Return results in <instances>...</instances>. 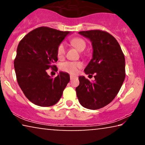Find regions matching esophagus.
I'll return each mask as SVG.
<instances>
[{
	"mask_svg": "<svg viewBox=\"0 0 145 145\" xmlns=\"http://www.w3.org/2000/svg\"><path fill=\"white\" fill-rule=\"evenodd\" d=\"M75 77H76L75 76H73V75H71V76H70V79H71V80H72V79H74L75 78Z\"/></svg>",
	"mask_w": 145,
	"mask_h": 145,
	"instance_id": "obj_1",
	"label": "esophagus"
}]
</instances>
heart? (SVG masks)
Masks as SVG:
<instances>
[{"mask_svg": "<svg viewBox=\"0 0 145 145\" xmlns=\"http://www.w3.org/2000/svg\"><path fill=\"white\" fill-rule=\"evenodd\" d=\"M71 43L78 51H83L86 47V43L84 39L80 37H74L71 40ZM66 53V46L64 43H61L58 45L57 49V55L59 59H63ZM82 64L81 62H72L67 61L60 65V69L64 72L74 74L78 72V69L82 68Z\"/></svg>", "mask_w": 145, "mask_h": 145, "instance_id": "b5f03b06", "label": "heart"}]
</instances>
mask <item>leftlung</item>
Returning a JSON list of instances; mask_svg holds the SVG:
<instances>
[{"mask_svg":"<svg viewBox=\"0 0 145 145\" xmlns=\"http://www.w3.org/2000/svg\"><path fill=\"white\" fill-rule=\"evenodd\" d=\"M78 33L92 42V59L84 72L86 74H94L95 80L90 82L84 76H79L76 96L84 108L98 110L114 100L123 83L125 56L118 41L106 31L96 29Z\"/></svg>","mask_w":145,"mask_h":145,"instance_id":"8db88e82","label":"left lung"}]
</instances>
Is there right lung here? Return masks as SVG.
<instances>
[{
    "label": "right lung",
    "instance_id": "right-lung-1",
    "mask_svg": "<svg viewBox=\"0 0 145 145\" xmlns=\"http://www.w3.org/2000/svg\"><path fill=\"white\" fill-rule=\"evenodd\" d=\"M70 31L48 27L31 31L20 41L14 61L17 82L28 100L37 106L49 107L57 104L69 81L68 73L60 72L52 78L49 68L56 67L57 49Z\"/></svg>",
    "mask_w": 145,
    "mask_h": 145
}]
</instances>
